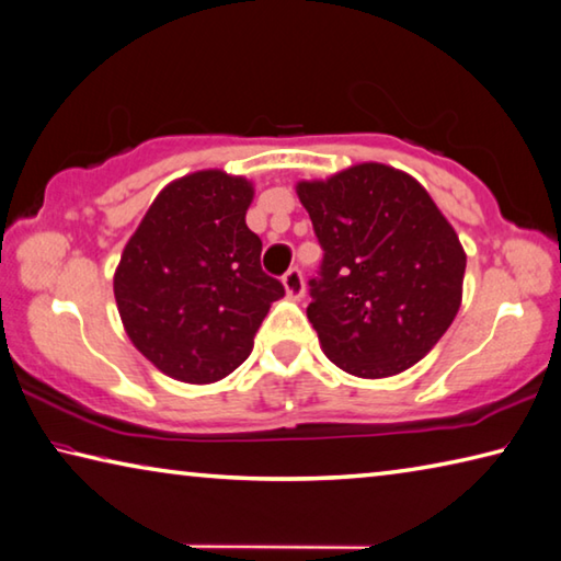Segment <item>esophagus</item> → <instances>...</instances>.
Wrapping results in <instances>:
<instances>
[{
  "mask_svg": "<svg viewBox=\"0 0 561 561\" xmlns=\"http://www.w3.org/2000/svg\"><path fill=\"white\" fill-rule=\"evenodd\" d=\"M283 286H286V293L290 298H302V293H306V283H302V271L298 265H293V268L286 271L283 275Z\"/></svg>",
  "mask_w": 561,
  "mask_h": 561,
  "instance_id": "esophagus-1",
  "label": "esophagus"
}]
</instances>
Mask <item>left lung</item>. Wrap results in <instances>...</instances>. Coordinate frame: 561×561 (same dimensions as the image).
I'll list each match as a JSON object with an SVG mask.
<instances>
[{
  "instance_id": "obj_1",
  "label": "left lung",
  "mask_w": 561,
  "mask_h": 561,
  "mask_svg": "<svg viewBox=\"0 0 561 561\" xmlns=\"http://www.w3.org/2000/svg\"><path fill=\"white\" fill-rule=\"evenodd\" d=\"M323 261L308 318L325 355L357 378L415 365L462 300L467 255L420 183L382 163L298 183Z\"/></svg>"
}]
</instances>
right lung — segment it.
<instances>
[{
  "label": "right lung",
  "mask_w": 561,
  "mask_h": 561,
  "mask_svg": "<svg viewBox=\"0 0 561 561\" xmlns=\"http://www.w3.org/2000/svg\"><path fill=\"white\" fill-rule=\"evenodd\" d=\"M253 188L224 171L173 181L146 210L114 275L131 343L181 382H216L253 351L271 302L286 288L261 268L245 226Z\"/></svg>",
  "instance_id": "right-lung-1"
}]
</instances>
